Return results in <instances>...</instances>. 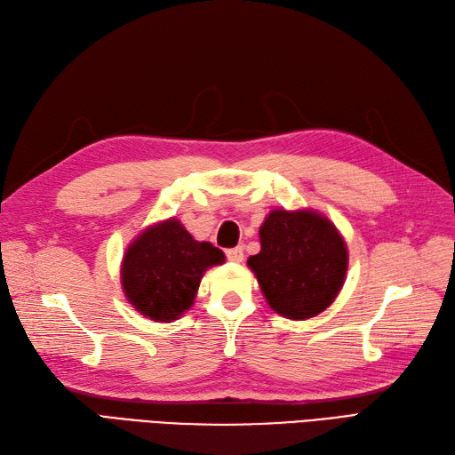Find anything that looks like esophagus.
<instances>
[{"label": "esophagus", "instance_id": "1", "mask_svg": "<svg viewBox=\"0 0 455 455\" xmlns=\"http://www.w3.org/2000/svg\"><path fill=\"white\" fill-rule=\"evenodd\" d=\"M226 256L229 261H235V264H239V261H243V246H235V249H229L226 251Z\"/></svg>", "mask_w": 455, "mask_h": 455}]
</instances>
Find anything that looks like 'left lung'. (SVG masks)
<instances>
[{
	"label": "left lung",
	"mask_w": 455,
	"mask_h": 455,
	"mask_svg": "<svg viewBox=\"0 0 455 455\" xmlns=\"http://www.w3.org/2000/svg\"><path fill=\"white\" fill-rule=\"evenodd\" d=\"M267 306L306 321L334 304L347 277L341 231L315 209H273L259 226V252L246 259Z\"/></svg>",
	"instance_id": "obj_1"
}]
</instances>
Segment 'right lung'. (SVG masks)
Here are the masks:
<instances>
[{"label": "right lung", "mask_w": 455, "mask_h": 455, "mask_svg": "<svg viewBox=\"0 0 455 455\" xmlns=\"http://www.w3.org/2000/svg\"><path fill=\"white\" fill-rule=\"evenodd\" d=\"M226 254L197 241L176 216L144 228L123 254L119 277L129 304L156 323H172L191 309L203 275Z\"/></svg>", "instance_id": "right-lung-1"}]
</instances>
